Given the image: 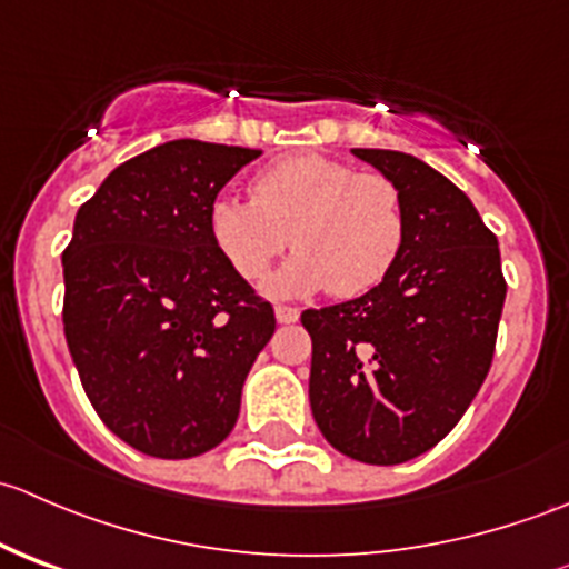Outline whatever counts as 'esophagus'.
<instances>
[{
  "label": "esophagus",
  "instance_id": "obj_1",
  "mask_svg": "<svg viewBox=\"0 0 569 569\" xmlns=\"http://www.w3.org/2000/svg\"><path fill=\"white\" fill-rule=\"evenodd\" d=\"M274 317H278L280 325H291V321L300 319V311L291 306H274Z\"/></svg>",
  "mask_w": 569,
  "mask_h": 569
}]
</instances>
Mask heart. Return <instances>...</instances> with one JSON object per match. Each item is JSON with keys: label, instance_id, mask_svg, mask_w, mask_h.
I'll return each mask as SVG.
<instances>
[{"label": "heart", "instance_id": "1", "mask_svg": "<svg viewBox=\"0 0 569 569\" xmlns=\"http://www.w3.org/2000/svg\"><path fill=\"white\" fill-rule=\"evenodd\" d=\"M250 198H217L209 231L244 280H256L286 250L295 256L267 280L274 297L330 289L358 297L380 286L405 244L399 189L380 173L321 153L286 157L258 170Z\"/></svg>", "mask_w": 569, "mask_h": 569}]
</instances>
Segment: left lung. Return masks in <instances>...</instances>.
<instances>
[{
	"mask_svg": "<svg viewBox=\"0 0 569 569\" xmlns=\"http://www.w3.org/2000/svg\"><path fill=\"white\" fill-rule=\"evenodd\" d=\"M399 189L405 244L363 297L302 311L311 410L332 449L399 465L438 446L479 393L507 280L498 239L468 194L421 159L352 148Z\"/></svg>",
	"mask_w": 569,
	"mask_h": 569,
	"instance_id": "1",
	"label": "left lung"
}]
</instances>
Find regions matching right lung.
<instances>
[{"label": "right lung", "mask_w": 569, "mask_h": 569, "mask_svg": "<svg viewBox=\"0 0 569 569\" xmlns=\"http://www.w3.org/2000/svg\"><path fill=\"white\" fill-rule=\"evenodd\" d=\"M256 148L173 140L129 159L79 206L62 252V325L109 432L159 460L231 435L274 311L217 250L209 211Z\"/></svg>", "instance_id": "add662e5"}]
</instances>
